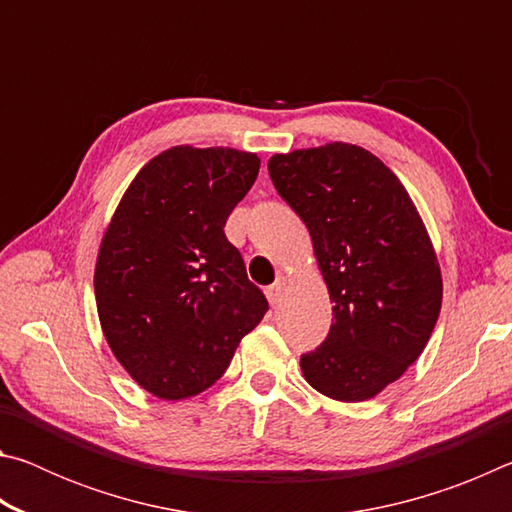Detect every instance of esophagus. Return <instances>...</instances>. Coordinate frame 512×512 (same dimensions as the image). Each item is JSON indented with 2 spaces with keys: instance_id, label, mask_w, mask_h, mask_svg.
<instances>
[{
  "instance_id": "34e87169",
  "label": "esophagus",
  "mask_w": 512,
  "mask_h": 512,
  "mask_svg": "<svg viewBox=\"0 0 512 512\" xmlns=\"http://www.w3.org/2000/svg\"><path fill=\"white\" fill-rule=\"evenodd\" d=\"M284 289H287V277H284V275L277 277V280L271 284V287H266V298H268V302H271L273 307L282 300Z\"/></svg>"
}]
</instances>
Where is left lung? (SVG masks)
Wrapping results in <instances>:
<instances>
[{
  "instance_id": "obj_1",
  "label": "left lung",
  "mask_w": 512,
  "mask_h": 512,
  "mask_svg": "<svg viewBox=\"0 0 512 512\" xmlns=\"http://www.w3.org/2000/svg\"><path fill=\"white\" fill-rule=\"evenodd\" d=\"M268 173L305 221L334 323L302 375L339 402L379 395L418 361L443 305L429 232L400 178L357 144L275 153Z\"/></svg>"
}]
</instances>
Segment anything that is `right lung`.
<instances>
[{
  "instance_id": "1",
  "label": "right lung",
  "mask_w": 512,
  "mask_h": 512,
  "mask_svg": "<svg viewBox=\"0 0 512 512\" xmlns=\"http://www.w3.org/2000/svg\"><path fill=\"white\" fill-rule=\"evenodd\" d=\"M257 173L255 153L171 146L140 169L103 232L94 266L103 336L160 400L210 388L266 314L223 232Z\"/></svg>"
}]
</instances>
